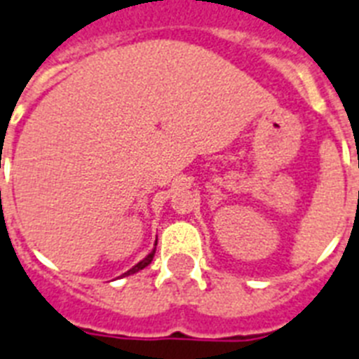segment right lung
<instances>
[{
    "label": "right lung",
    "mask_w": 359,
    "mask_h": 359,
    "mask_svg": "<svg viewBox=\"0 0 359 359\" xmlns=\"http://www.w3.org/2000/svg\"><path fill=\"white\" fill-rule=\"evenodd\" d=\"M154 250H156V241H154V249H153V250H151L149 255L145 256L144 260H142V262H138V264L134 265L133 269H129V271H127V273H123V275H121V276H129V275H134V273H138V271H140V269H144V267H147V265H149V264H151V262H153Z\"/></svg>",
    "instance_id": "add662e5"
}]
</instances>
